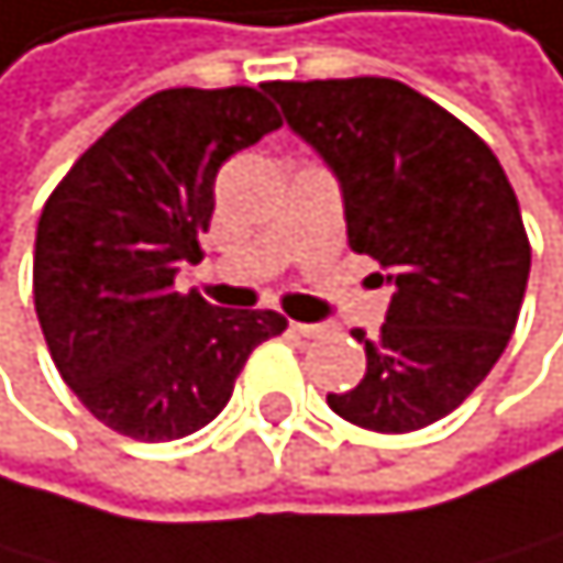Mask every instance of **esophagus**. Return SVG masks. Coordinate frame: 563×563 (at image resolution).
Here are the masks:
<instances>
[{"mask_svg": "<svg viewBox=\"0 0 563 563\" xmlns=\"http://www.w3.org/2000/svg\"><path fill=\"white\" fill-rule=\"evenodd\" d=\"M290 332H294V336H305V340H311V336H319V332H322V325H308V322H290Z\"/></svg>", "mask_w": 563, "mask_h": 563, "instance_id": "esophagus-1", "label": "esophagus"}]
</instances>
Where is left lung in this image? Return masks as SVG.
Segmentation results:
<instances>
[{
    "mask_svg": "<svg viewBox=\"0 0 563 563\" xmlns=\"http://www.w3.org/2000/svg\"><path fill=\"white\" fill-rule=\"evenodd\" d=\"M343 192L346 238L393 287L357 388L332 413L382 434L449 417L505 353L529 279V238L505 167L455 114L399 79L266 84Z\"/></svg>",
    "mask_w": 563,
    "mask_h": 563,
    "instance_id": "left-lung-1",
    "label": "left lung"
}]
</instances>
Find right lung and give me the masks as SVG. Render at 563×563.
<instances>
[{"mask_svg": "<svg viewBox=\"0 0 563 563\" xmlns=\"http://www.w3.org/2000/svg\"><path fill=\"white\" fill-rule=\"evenodd\" d=\"M279 129L252 87L161 90L97 140L44 202L34 308L52 361L87 410L135 441L206 428L249 353L287 329L276 311L178 294L202 258L227 157Z\"/></svg>", "mask_w": 563, "mask_h": 563, "instance_id": "add662e5", "label": "right lung"}]
</instances>
